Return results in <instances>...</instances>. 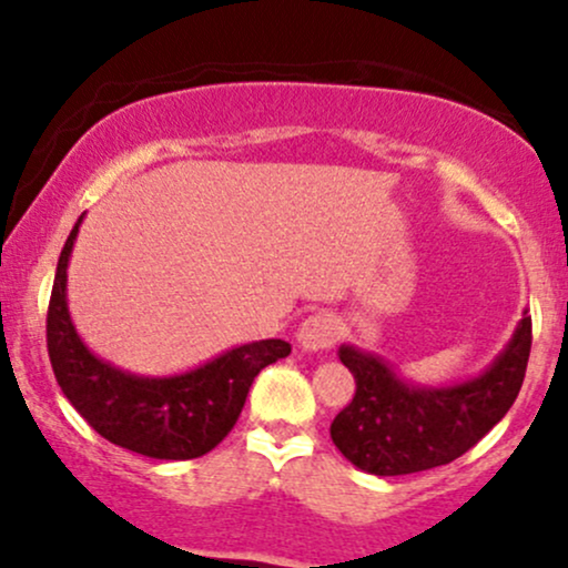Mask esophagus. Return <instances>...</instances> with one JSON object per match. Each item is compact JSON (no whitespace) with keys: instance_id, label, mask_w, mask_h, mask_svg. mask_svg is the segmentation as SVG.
<instances>
[{"instance_id":"34e87169","label":"esophagus","mask_w":568,"mask_h":568,"mask_svg":"<svg viewBox=\"0 0 568 568\" xmlns=\"http://www.w3.org/2000/svg\"><path fill=\"white\" fill-rule=\"evenodd\" d=\"M338 336V325L331 315H310L306 321L298 325L296 331V344L302 352H323L328 347H334Z\"/></svg>"}]
</instances>
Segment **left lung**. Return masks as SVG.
Returning a JSON list of instances; mask_svg holds the SVG:
<instances>
[{"instance_id": "left-lung-1", "label": "left lung", "mask_w": 568, "mask_h": 568, "mask_svg": "<svg viewBox=\"0 0 568 568\" xmlns=\"http://www.w3.org/2000/svg\"><path fill=\"white\" fill-rule=\"evenodd\" d=\"M529 349L531 317L524 310L510 342L478 376L429 387L403 379L374 352L342 344L338 361L355 376V397L336 414L331 438L357 470L371 475H410L448 465L510 410Z\"/></svg>"}]
</instances>
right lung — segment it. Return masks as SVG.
<instances>
[{
	"mask_svg": "<svg viewBox=\"0 0 568 568\" xmlns=\"http://www.w3.org/2000/svg\"><path fill=\"white\" fill-rule=\"evenodd\" d=\"M80 216L58 258L48 310V352L63 395L114 446L152 459H197L230 435L258 371L291 355L283 338L240 344L173 376H141L90 352L67 302V270Z\"/></svg>",
	"mask_w": 568,
	"mask_h": 568,
	"instance_id": "1",
	"label": "right lung"
}]
</instances>
